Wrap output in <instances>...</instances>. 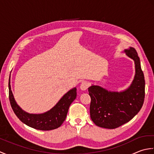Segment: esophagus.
<instances>
[{"mask_svg": "<svg viewBox=\"0 0 154 154\" xmlns=\"http://www.w3.org/2000/svg\"><path fill=\"white\" fill-rule=\"evenodd\" d=\"M89 87V83L87 82L86 81H84L81 84L80 89L82 91H85L87 89V88Z\"/></svg>", "mask_w": 154, "mask_h": 154, "instance_id": "1", "label": "esophagus"}]
</instances>
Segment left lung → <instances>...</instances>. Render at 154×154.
<instances>
[{"label":"left lung","instance_id":"obj_1","mask_svg":"<svg viewBox=\"0 0 154 154\" xmlns=\"http://www.w3.org/2000/svg\"><path fill=\"white\" fill-rule=\"evenodd\" d=\"M124 52L135 64L134 78L130 87L120 92L94 85L88 88L91 119L101 128L114 129L129 122L138 113L144 100L145 79L138 55L132 47Z\"/></svg>","mask_w":154,"mask_h":154}]
</instances>
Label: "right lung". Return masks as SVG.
Returning <instances> with one entry per match:
<instances>
[{
	"label": "right lung",
	"mask_w": 154,
	"mask_h": 154,
	"mask_svg": "<svg viewBox=\"0 0 154 154\" xmlns=\"http://www.w3.org/2000/svg\"><path fill=\"white\" fill-rule=\"evenodd\" d=\"M8 89L12 109L20 120L33 128L45 131L56 129L63 124L69 106L77 97V88L74 87L65 93L50 110L42 114H30L23 110L16 103L11 90V79H9Z\"/></svg>",
	"instance_id": "1"
}]
</instances>
